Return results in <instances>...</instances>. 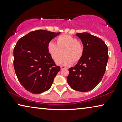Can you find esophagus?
Listing matches in <instances>:
<instances>
[{
    "label": "esophagus",
    "instance_id": "34e87169",
    "mask_svg": "<svg viewBox=\"0 0 122 122\" xmlns=\"http://www.w3.org/2000/svg\"><path fill=\"white\" fill-rule=\"evenodd\" d=\"M60 68H61V69H64V68H66V67H64V66H61Z\"/></svg>",
    "mask_w": 122,
    "mask_h": 122
}]
</instances>
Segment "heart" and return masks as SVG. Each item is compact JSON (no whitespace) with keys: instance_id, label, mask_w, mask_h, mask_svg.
I'll return each mask as SVG.
<instances>
[{"instance_id":"1","label":"heart","mask_w":122,"mask_h":122,"mask_svg":"<svg viewBox=\"0 0 122 122\" xmlns=\"http://www.w3.org/2000/svg\"><path fill=\"white\" fill-rule=\"evenodd\" d=\"M56 44L51 41L47 49L55 61L63 52L64 55L56 61L57 65L69 66L80 61L84 54V47L78 39L68 35H61L56 39Z\"/></svg>"}]
</instances>
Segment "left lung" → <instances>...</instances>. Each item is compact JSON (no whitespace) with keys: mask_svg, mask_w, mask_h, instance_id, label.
<instances>
[{"mask_svg":"<svg viewBox=\"0 0 122 122\" xmlns=\"http://www.w3.org/2000/svg\"><path fill=\"white\" fill-rule=\"evenodd\" d=\"M84 47L81 59L69 69L68 83L78 92L93 89L102 80L108 61V48L100 38L88 33L76 34Z\"/></svg>","mask_w":122,"mask_h":122,"instance_id":"1","label":"left lung"}]
</instances>
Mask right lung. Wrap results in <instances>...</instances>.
Masks as SVG:
<instances>
[{
    "instance_id": "obj_1",
    "label": "right lung",
    "mask_w": 122,
    "mask_h": 122,
    "mask_svg": "<svg viewBox=\"0 0 122 122\" xmlns=\"http://www.w3.org/2000/svg\"><path fill=\"white\" fill-rule=\"evenodd\" d=\"M60 33L39 30L20 38L13 50V65L20 84L34 94L46 92L60 70L48 52L49 42Z\"/></svg>"
}]
</instances>
